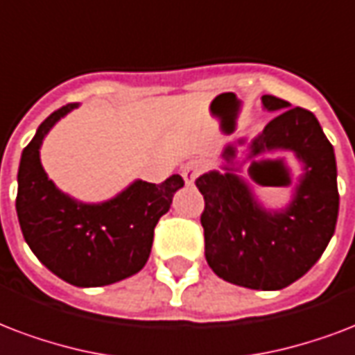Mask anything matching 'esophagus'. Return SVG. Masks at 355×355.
<instances>
[{
    "label": "esophagus",
    "instance_id": "1",
    "mask_svg": "<svg viewBox=\"0 0 355 355\" xmlns=\"http://www.w3.org/2000/svg\"><path fill=\"white\" fill-rule=\"evenodd\" d=\"M202 169H205V164H202L201 159H191V162H188V164L182 167L184 182L188 184V186H193L197 177L202 173Z\"/></svg>",
    "mask_w": 355,
    "mask_h": 355
}]
</instances>
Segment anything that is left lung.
Instances as JSON below:
<instances>
[{
  "label": "left lung",
  "instance_id": "obj_1",
  "mask_svg": "<svg viewBox=\"0 0 355 355\" xmlns=\"http://www.w3.org/2000/svg\"><path fill=\"white\" fill-rule=\"evenodd\" d=\"M261 102L262 110L277 115L240 158H225L196 184L205 197V257L214 274L253 291H281L315 266L334 236L337 164L313 113L270 94ZM270 153H291L300 169L281 209L264 205L243 177L248 168L259 185L288 183L280 160H270Z\"/></svg>",
  "mask_w": 355,
  "mask_h": 355
}]
</instances>
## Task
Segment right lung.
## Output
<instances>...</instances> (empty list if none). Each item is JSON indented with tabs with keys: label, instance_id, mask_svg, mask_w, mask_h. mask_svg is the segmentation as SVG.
<instances>
[{
	"label": "right lung",
	"instance_id": "1",
	"mask_svg": "<svg viewBox=\"0 0 355 355\" xmlns=\"http://www.w3.org/2000/svg\"><path fill=\"white\" fill-rule=\"evenodd\" d=\"M80 104L63 105L37 128L18 167L16 214L29 250L51 274L74 286H104L132 277L148 261L154 227L184 186L134 180L100 202L78 201L48 178L40 147L55 124Z\"/></svg>",
	"mask_w": 355,
	"mask_h": 355
}]
</instances>
